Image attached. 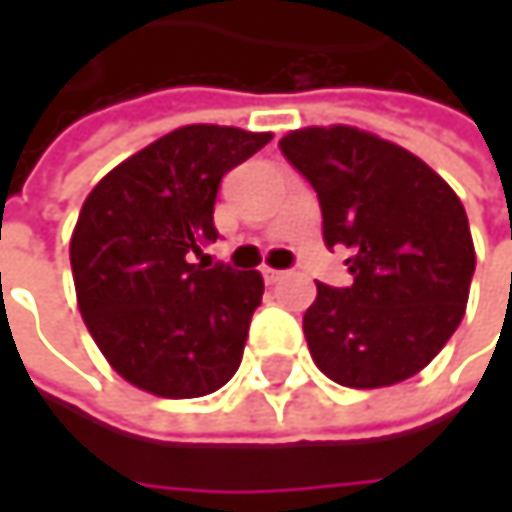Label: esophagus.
<instances>
[{"instance_id":"obj_1","label":"esophagus","mask_w":512,"mask_h":512,"mask_svg":"<svg viewBox=\"0 0 512 512\" xmlns=\"http://www.w3.org/2000/svg\"><path fill=\"white\" fill-rule=\"evenodd\" d=\"M287 275H290L287 269H269V266L263 269V278H266V284H275V281H281V278H287Z\"/></svg>"}]
</instances>
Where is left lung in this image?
Segmentation results:
<instances>
[{
  "instance_id": "8db88e82",
  "label": "left lung",
  "mask_w": 512,
  "mask_h": 512,
  "mask_svg": "<svg viewBox=\"0 0 512 512\" xmlns=\"http://www.w3.org/2000/svg\"><path fill=\"white\" fill-rule=\"evenodd\" d=\"M314 186L323 243L353 284H317L302 317L314 364L347 388L415 376L457 332L474 243L457 192L415 154L356 127H308L278 142Z\"/></svg>"
}]
</instances>
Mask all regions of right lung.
I'll return each mask as SVG.
<instances>
[{
	"mask_svg": "<svg viewBox=\"0 0 512 512\" xmlns=\"http://www.w3.org/2000/svg\"><path fill=\"white\" fill-rule=\"evenodd\" d=\"M272 136L189 124L112 168L70 240L82 320L109 364L156 397H204L240 367L263 296L257 269L192 263L216 243L222 177Z\"/></svg>",
	"mask_w": 512,
	"mask_h": 512,
	"instance_id": "right-lung-1",
	"label": "right lung"
}]
</instances>
